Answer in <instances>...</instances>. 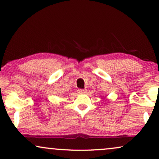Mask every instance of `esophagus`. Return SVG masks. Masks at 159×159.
<instances>
[{"mask_svg":"<svg viewBox=\"0 0 159 159\" xmlns=\"http://www.w3.org/2000/svg\"><path fill=\"white\" fill-rule=\"evenodd\" d=\"M86 92V89H78V94H84V93Z\"/></svg>","mask_w":159,"mask_h":159,"instance_id":"esophagus-1","label":"esophagus"}]
</instances>
